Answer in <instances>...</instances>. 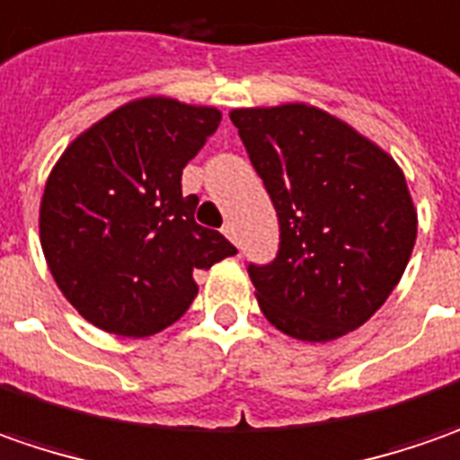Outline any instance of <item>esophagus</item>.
I'll return each instance as SVG.
<instances>
[{"label": "esophagus", "instance_id": "esophagus-1", "mask_svg": "<svg viewBox=\"0 0 460 460\" xmlns=\"http://www.w3.org/2000/svg\"><path fill=\"white\" fill-rule=\"evenodd\" d=\"M224 236H226V239H231V242H234V244L239 246V236H236V229H234V224H224Z\"/></svg>", "mask_w": 460, "mask_h": 460}]
</instances>
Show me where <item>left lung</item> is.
<instances>
[{
  "instance_id": "1",
  "label": "left lung",
  "mask_w": 460,
  "mask_h": 460,
  "mask_svg": "<svg viewBox=\"0 0 460 460\" xmlns=\"http://www.w3.org/2000/svg\"><path fill=\"white\" fill-rule=\"evenodd\" d=\"M279 221L278 257L249 264L264 318L300 341H333L385 305L410 261L418 214L402 170L315 106L234 109Z\"/></svg>"
}]
</instances>
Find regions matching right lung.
Segmentation results:
<instances>
[{"label": "right lung", "instance_id": "1", "mask_svg": "<svg viewBox=\"0 0 460 460\" xmlns=\"http://www.w3.org/2000/svg\"><path fill=\"white\" fill-rule=\"evenodd\" d=\"M221 111L147 96L75 137L45 182L40 244L60 293L88 323L145 339L175 323L199 295L196 270L236 254L196 224L182 167Z\"/></svg>", "mask_w": 460, "mask_h": 460}]
</instances>
